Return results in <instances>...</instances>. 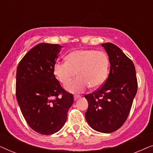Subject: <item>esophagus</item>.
<instances>
[{
  "instance_id": "34e87169",
  "label": "esophagus",
  "mask_w": 153,
  "mask_h": 153,
  "mask_svg": "<svg viewBox=\"0 0 153 153\" xmlns=\"http://www.w3.org/2000/svg\"><path fill=\"white\" fill-rule=\"evenodd\" d=\"M79 98H80V96H78V95H75V96H74V100H78Z\"/></svg>"
}]
</instances>
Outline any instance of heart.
Listing matches in <instances>:
<instances>
[{"instance_id": "obj_1", "label": "heart", "mask_w": 153, "mask_h": 153, "mask_svg": "<svg viewBox=\"0 0 153 153\" xmlns=\"http://www.w3.org/2000/svg\"><path fill=\"white\" fill-rule=\"evenodd\" d=\"M108 66V58L103 51L76 49L67 55L65 62H55L53 72L63 85L70 82L76 72L79 76L69 83L66 89L71 93H81L89 86H101L107 77Z\"/></svg>"}]
</instances>
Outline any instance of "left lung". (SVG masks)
Masks as SVG:
<instances>
[{
  "label": "left lung",
  "mask_w": 153,
  "mask_h": 153,
  "mask_svg": "<svg viewBox=\"0 0 153 153\" xmlns=\"http://www.w3.org/2000/svg\"><path fill=\"white\" fill-rule=\"evenodd\" d=\"M108 56L110 72L103 86L85 96L88 108L85 117L95 131L111 133L124 124L137 92L135 67L114 44L102 45Z\"/></svg>",
  "instance_id": "obj_1"
}]
</instances>
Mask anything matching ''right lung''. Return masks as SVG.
<instances>
[{
    "instance_id": "obj_1",
    "label": "right lung",
    "mask_w": 153,
    "mask_h": 153,
    "mask_svg": "<svg viewBox=\"0 0 153 153\" xmlns=\"http://www.w3.org/2000/svg\"><path fill=\"white\" fill-rule=\"evenodd\" d=\"M62 48L40 43L30 50L18 65L16 96L29 126L41 134L50 135L63 127L72 94L65 91L53 74V65Z\"/></svg>"
}]
</instances>
